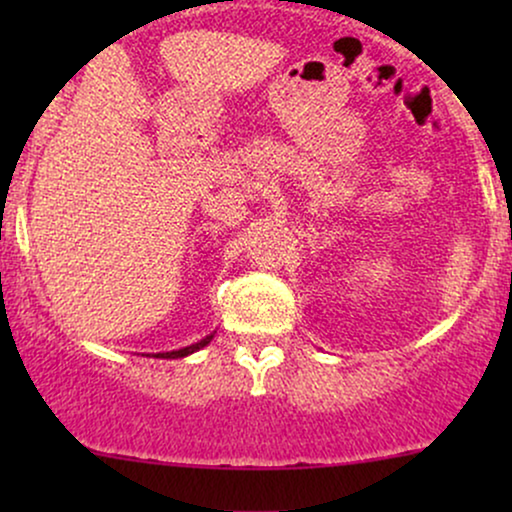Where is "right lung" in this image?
Masks as SVG:
<instances>
[{"label":"right lung","instance_id":"1","mask_svg":"<svg viewBox=\"0 0 512 512\" xmlns=\"http://www.w3.org/2000/svg\"><path fill=\"white\" fill-rule=\"evenodd\" d=\"M211 337H214V334H211ZM211 337L202 339V342H197V344H192V346H185V349L166 351V354H156V358H182V356H187V354H195L197 349H202V346H207L211 342Z\"/></svg>","mask_w":512,"mask_h":512}]
</instances>
